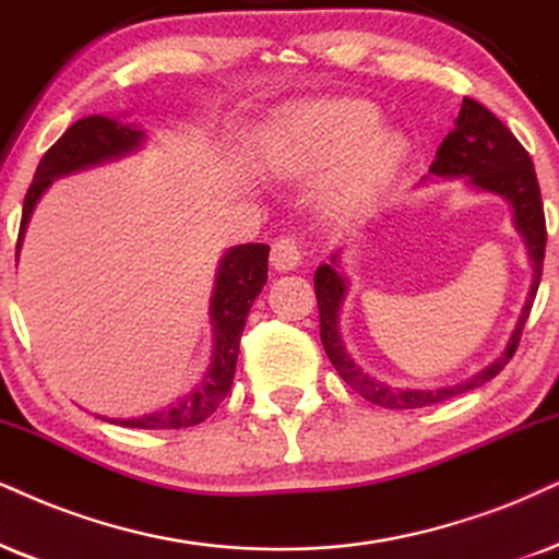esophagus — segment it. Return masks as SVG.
Here are the masks:
<instances>
[{"label": "esophagus", "instance_id": "1", "mask_svg": "<svg viewBox=\"0 0 559 559\" xmlns=\"http://www.w3.org/2000/svg\"><path fill=\"white\" fill-rule=\"evenodd\" d=\"M301 263V247L296 239L292 237H281L273 242V250H271V265L275 271L286 273V271H294L296 265Z\"/></svg>", "mask_w": 559, "mask_h": 559}]
</instances>
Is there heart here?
Returning a JSON list of instances; mask_svg holds the SVG:
<instances>
[{
    "instance_id": "1",
    "label": "heart",
    "mask_w": 559,
    "mask_h": 559,
    "mask_svg": "<svg viewBox=\"0 0 559 559\" xmlns=\"http://www.w3.org/2000/svg\"><path fill=\"white\" fill-rule=\"evenodd\" d=\"M379 123V110L364 100L309 105L271 126L260 154L281 178L307 180L332 168L320 206L330 216H356L377 206L409 152L400 131Z\"/></svg>"
}]
</instances>
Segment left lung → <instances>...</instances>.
<instances>
[{"label":"left lung","instance_id":"left-lung-1","mask_svg":"<svg viewBox=\"0 0 559 559\" xmlns=\"http://www.w3.org/2000/svg\"><path fill=\"white\" fill-rule=\"evenodd\" d=\"M428 178H467L464 182L472 190H477V193L500 195L511 203L513 227L521 235V239H524L528 260H532V286H528L526 304L521 309L519 320H515V328L511 337H508L506 350L500 353L496 361L485 366L472 379L459 381V384L436 386V390H409V386H392L386 381L369 377L361 366L353 361L350 353L345 350V343L341 337V309L345 294H348V278L341 271V250L332 252L330 263H322L314 273L317 307H320V337L324 353H328V358L337 369V373H341L345 384H350L364 400L390 409L436 405V402L477 390L485 381L498 377L503 371V366L513 358L515 348H519L521 330H524L528 312H532L536 288H539L542 278L547 227H544L542 193L539 182H536L532 157L519 144V139L485 105L475 103L472 97H464L462 110H459V118L454 121V131L438 146L433 165L428 169Z\"/></svg>","mask_w":559,"mask_h":559}]
</instances>
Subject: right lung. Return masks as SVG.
I'll use <instances>...</instances> for the list:
<instances>
[{
    "instance_id": "right-lung-1",
    "label": "right lung",
    "mask_w": 559,
    "mask_h": 559,
    "mask_svg": "<svg viewBox=\"0 0 559 559\" xmlns=\"http://www.w3.org/2000/svg\"><path fill=\"white\" fill-rule=\"evenodd\" d=\"M146 131L136 123L123 121V118L110 116H87L63 131L44 154L38 169H35L31 188H27L23 203V222H20L17 235V255L23 247V237L31 222L35 203L51 188L53 180L67 178V175L82 173V169L108 165V162L123 159L129 154L144 150ZM267 245H237L224 252L218 260L214 294L209 301L211 332H214V353H211L209 371L203 373L201 384L186 397L173 405L154 409L141 418H112V423L126 428H146V430H169L198 426L214 415L231 390V379L237 369L239 337H242L247 314H250L252 301L263 292L267 281Z\"/></svg>"
}]
</instances>
